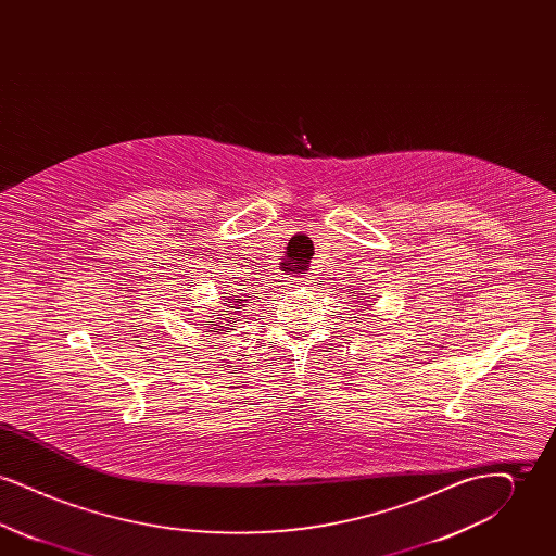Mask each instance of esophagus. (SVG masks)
I'll return each instance as SVG.
<instances>
[{
    "label": "esophagus",
    "mask_w": 556,
    "mask_h": 556,
    "mask_svg": "<svg viewBox=\"0 0 556 556\" xmlns=\"http://www.w3.org/2000/svg\"><path fill=\"white\" fill-rule=\"evenodd\" d=\"M308 281H311V277H298L293 283L295 286H308Z\"/></svg>",
    "instance_id": "esophagus-1"
}]
</instances>
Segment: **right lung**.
<instances>
[{
  "instance_id": "add662e5",
  "label": "right lung",
  "mask_w": 556,
  "mask_h": 556,
  "mask_svg": "<svg viewBox=\"0 0 556 556\" xmlns=\"http://www.w3.org/2000/svg\"><path fill=\"white\" fill-rule=\"evenodd\" d=\"M225 302H229V304H227L229 308H236V311H225L227 315H236V313H239V306H243V300H241V295H233V298L229 295V298H225ZM216 317H220V315H216ZM225 320L229 323V317H225ZM233 323H236V320H233ZM206 325H208L211 329H214V333H218V331H225V329H227L223 323H216L214 318L206 320Z\"/></svg>"
}]
</instances>
